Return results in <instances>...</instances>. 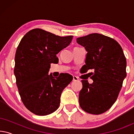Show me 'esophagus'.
I'll return each instance as SVG.
<instances>
[{
  "label": "esophagus",
  "instance_id": "1",
  "mask_svg": "<svg viewBox=\"0 0 134 134\" xmlns=\"http://www.w3.org/2000/svg\"><path fill=\"white\" fill-rule=\"evenodd\" d=\"M79 80V79L76 76H73V81H78Z\"/></svg>",
  "mask_w": 134,
  "mask_h": 134
}]
</instances>
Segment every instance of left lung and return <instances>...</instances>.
I'll return each instance as SVG.
<instances>
[{"label": "left lung", "instance_id": "8db88e82", "mask_svg": "<svg viewBox=\"0 0 134 134\" xmlns=\"http://www.w3.org/2000/svg\"><path fill=\"white\" fill-rule=\"evenodd\" d=\"M87 51L83 72L93 69L92 83L82 80L79 93L80 107L86 112L99 115L115 103L126 77V59L116 40L99 34L77 38Z\"/></svg>", "mask_w": 134, "mask_h": 134}]
</instances>
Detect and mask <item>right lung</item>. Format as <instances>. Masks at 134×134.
Returning <instances> with one entry per match:
<instances>
[{
    "label": "right lung",
    "instance_id": "obj_1",
    "mask_svg": "<svg viewBox=\"0 0 134 134\" xmlns=\"http://www.w3.org/2000/svg\"><path fill=\"white\" fill-rule=\"evenodd\" d=\"M72 36H60L41 29L24 36L15 54L14 73L21 100L34 114L45 116L59 107L62 91L72 76L61 73L54 78L48 72L51 63H57V54L71 43Z\"/></svg>",
    "mask_w": 134,
    "mask_h": 134
}]
</instances>
